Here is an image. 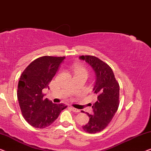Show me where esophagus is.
Listing matches in <instances>:
<instances>
[{
  "mask_svg": "<svg viewBox=\"0 0 151 151\" xmlns=\"http://www.w3.org/2000/svg\"><path fill=\"white\" fill-rule=\"evenodd\" d=\"M70 108H71V109H72V111H74V112H76V113H77V112H79L80 111L78 109H76V108H75V107H70Z\"/></svg>",
  "mask_w": 151,
  "mask_h": 151,
  "instance_id": "34e87169",
  "label": "esophagus"
}]
</instances>
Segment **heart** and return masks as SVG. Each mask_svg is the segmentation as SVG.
<instances>
[{"label":"heart","mask_w":151,"mask_h":151,"mask_svg":"<svg viewBox=\"0 0 151 151\" xmlns=\"http://www.w3.org/2000/svg\"><path fill=\"white\" fill-rule=\"evenodd\" d=\"M75 70L76 75H78V74H83V75H86L88 76V72H87L86 69L79 64L75 65Z\"/></svg>","instance_id":"1"}]
</instances>
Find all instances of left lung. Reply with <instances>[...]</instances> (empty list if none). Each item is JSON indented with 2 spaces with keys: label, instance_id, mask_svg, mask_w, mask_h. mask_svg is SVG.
I'll return each mask as SVG.
<instances>
[{
  "label": "left lung",
  "instance_id": "1",
  "mask_svg": "<svg viewBox=\"0 0 151 151\" xmlns=\"http://www.w3.org/2000/svg\"><path fill=\"white\" fill-rule=\"evenodd\" d=\"M79 59L86 61L92 68L96 75L93 92L96 101L92 107L93 114L87 113L90 120L88 124L83 126V129L90 133H98L107 126L117 111L120 87L113 70L104 61L90 55H82Z\"/></svg>",
  "mask_w": 151,
  "mask_h": 151
}]
</instances>
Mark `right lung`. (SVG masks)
<instances>
[{
    "instance_id": "1",
    "label": "right lung",
    "mask_w": 151,
    "mask_h": 151,
    "mask_svg": "<svg viewBox=\"0 0 151 151\" xmlns=\"http://www.w3.org/2000/svg\"><path fill=\"white\" fill-rule=\"evenodd\" d=\"M65 57L44 56L33 61L20 76L17 96L23 117L35 128L50 126L67 107L44 99L43 89L48 85L58 71Z\"/></svg>"
}]
</instances>
